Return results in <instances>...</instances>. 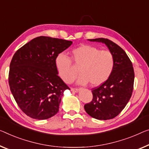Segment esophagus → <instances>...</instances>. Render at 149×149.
<instances>
[{
  "label": "esophagus",
  "instance_id": "34e87169",
  "mask_svg": "<svg viewBox=\"0 0 149 149\" xmlns=\"http://www.w3.org/2000/svg\"><path fill=\"white\" fill-rule=\"evenodd\" d=\"M71 91L73 92H78L79 90L77 88H71Z\"/></svg>",
  "mask_w": 149,
  "mask_h": 149
}]
</instances>
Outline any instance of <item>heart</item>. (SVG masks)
<instances>
[{
	"instance_id": "1",
	"label": "heart",
	"mask_w": 149,
	"mask_h": 149,
	"mask_svg": "<svg viewBox=\"0 0 149 149\" xmlns=\"http://www.w3.org/2000/svg\"><path fill=\"white\" fill-rule=\"evenodd\" d=\"M72 61L79 67L80 76L77 84L86 85L90 83L96 87L109 78L114 65L113 54L108 50H100L97 47L81 45L72 52ZM55 66L62 80L65 83L74 81L77 72L70 59L63 54H59L55 59Z\"/></svg>"
}]
</instances>
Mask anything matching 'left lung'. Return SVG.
<instances>
[{
  "mask_svg": "<svg viewBox=\"0 0 149 149\" xmlns=\"http://www.w3.org/2000/svg\"><path fill=\"white\" fill-rule=\"evenodd\" d=\"M88 40L105 44L113 54L114 65L109 78L92 89L93 99L91 102L85 104L84 109L94 118L112 119L121 112L132 96L134 79L132 63L123 49L110 40Z\"/></svg>",
  "mask_w": 149,
  "mask_h": 149,
  "instance_id": "left-lung-1",
  "label": "left lung"
}]
</instances>
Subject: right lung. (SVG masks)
I'll list each match as a JSON object with an SVG mask.
<instances>
[{
    "instance_id": "obj_1",
    "label": "right lung",
    "mask_w": 149,
    "mask_h": 149,
    "mask_svg": "<svg viewBox=\"0 0 149 149\" xmlns=\"http://www.w3.org/2000/svg\"><path fill=\"white\" fill-rule=\"evenodd\" d=\"M72 44L65 39L40 36L13 55L8 84L18 106L28 116L45 120L58 112L64 91L70 88L57 75L55 59Z\"/></svg>"
}]
</instances>
